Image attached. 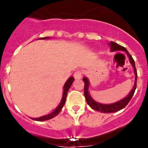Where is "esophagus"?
Listing matches in <instances>:
<instances>
[{"label":"esophagus","mask_w":148,"mask_h":148,"mask_svg":"<svg viewBox=\"0 0 148 148\" xmlns=\"http://www.w3.org/2000/svg\"><path fill=\"white\" fill-rule=\"evenodd\" d=\"M82 75H83V72H82V71H81V70H79V71H77L75 72V73H74V77H75L76 79L82 78Z\"/></svg>","instance_id":"1"}]
</instances>
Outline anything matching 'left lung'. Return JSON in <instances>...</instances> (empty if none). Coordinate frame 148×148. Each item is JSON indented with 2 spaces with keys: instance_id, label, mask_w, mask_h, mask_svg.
Segmentation results:
<instances>
[{
  "instance_id": "8db88e82",
  "label": "left lung",
  "mask_w": 148,
  "mask_h": 148,
  "mask_svg": "<svg viewBox=\"0 0 148 148\" xmlns=\"http://www.w3.org/2000/svg\"><path fill=\"white\" fill-rule=\"evenodd\" d=\"M110 47H111L112 51H117V50H123L127 53V56H129V59L130 63L132 64V66L134 67V73H135V75H136V77H135V83H134V88L132 89V91L130 92L128 95H127L126 98H124L123 99H122L120 101H117V102H115L113 104H109V105H104V104H100V103H98L95 101H94L93 99H92V97L89 95L88 93V85L89 82L88 80L87 77H83V81L84 82V97H85V99H86L87 103L90 106L91 108H92L95 110L96 111L101 112H105V113H109V112H118L119 110H121L122 109H123L125 107L127 106V104L129 103L130 99H132V97L134 95V92H135V90H136V88H137V70H136V66H135V63H134V60L133 59V57L130 54L128 53V51L127 50V49L125 47H122L119 44L116 43L114 42H110Z\"/></svg>"
}]
</instances>
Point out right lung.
Masks as SVG:
<instances>
[{
	"instance_id": "right-lung-1",
	"label": "right lung",
	"mask_w": 148,
	"mask_h": 148,
	"mask_svg": "<svg viewBox=\"0 0 148 148\" xmlns=\"http://www.w3.org/2000/svg\"><path fill=\"white\" fill-rule=\"evenodd\" d=\"M48 39V37H45V38H42L41 39ZM74 81V77H71L64 84V93H63V98H62L61 102L60 103V105L58 106V107L56 108L55 110H54L52 113L49 115H47V116H43L39 117V118H34V120H36V121H45V120H48V119H50L52 118H53L54 116H56L57 115L59 114V112L61 111L62 108L65 104V101H66V95H67V92L69 91V88L71 86L72 83Z\"/></svg>"
}]
</instances>
